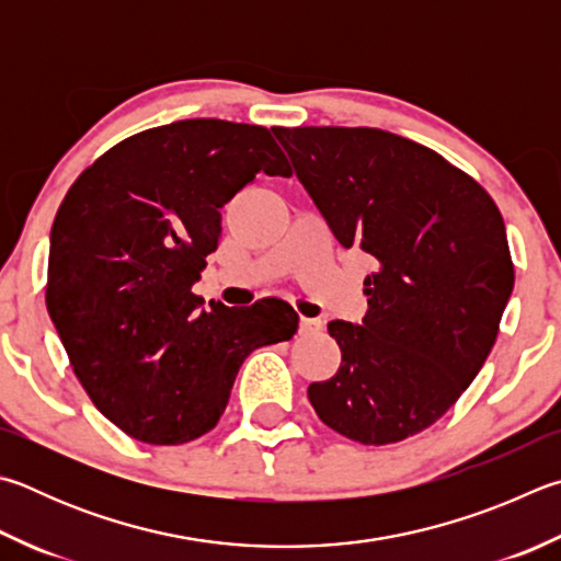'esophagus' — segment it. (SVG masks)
I'll use <instances>...</instances> for the list:
<instances>
[{
	"instance_id": "esophagus-1",
	"label": "esophagus",
	"mask_w": 561,
	"mask_h": 561,
	"mask_svg": "<svg viewBox=\"0 0 561 561\" xmlns=\"http://www.w3.org/2000/svg\"><path fill=\"white\" fill-rule=\"evenodd\" d=\"M321 321L319 319H299V333H316V331H321Z\"/></svg>"
}]
</instances>
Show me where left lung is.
<instances>
[{
	"label": "left lung",
	"instance_id": "obj_1",
	"mask_svg": "<svg viewBox=\"0 0 561 561\" xmlns=\"http://www.w3.org/2000/svg\"><path fill=\"white\" fill-rule=\"evenodd\" d=\"M343 248L375 257L363 323L331 321L319 420L368 446L432 426L483 368L515 270L501 210L430 147L373 127H272Z\"/></svg>",
	"mask_w": 561,
	"mask_h": 561
}]
</instances>
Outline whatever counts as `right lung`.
Here are the masks:
<instances>
[{
	"label": "right lung",
	"mask_w": 561,
	"mask_h": 561,
	"mask_svg": "<svg viewBox=\"0 0 561 561\" xmlns=\"http://www.w3.org/2000/svg\"><path fill=\"white\" fill-rule=\"evenodd\" d=\"M260 171L289 176L267 127L181 119L119 141L60 203L46 309L88 397L131 439L210 432L242 360L297 333L287 304L206 309L191 291L218 248L220 208Z\"/></svg>",
	"instance_id": "obj_1"
}]
</instances>
